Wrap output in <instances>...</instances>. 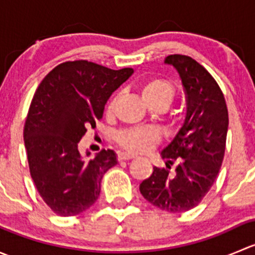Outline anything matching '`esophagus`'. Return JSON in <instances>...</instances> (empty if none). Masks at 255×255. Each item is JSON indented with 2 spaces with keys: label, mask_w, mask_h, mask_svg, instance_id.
I'll list each match as a JSON object with an SVG mask.
<instances>
[{
  "label": "esophagus",
  "mask_w": 255,
  "mask_h": 255,
  "mask_svg": "<svg viewBox=\"0 0 255 255\" xmlns=\"http://www.w3.org/2000/svg\"><path fill=\"white\" fill-rule=\"evenodd\" d=\"M134 158V155L133 154H129V153H118V160L122 161V160H129V159H133Z\"/></svg>",
  "instance_id": "34e87169"
}]
</instances>
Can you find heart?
Wrapping results in <instances>:
<instances>
[{
  "label": "heart",
  "mask_w": 255,
  "mask_h": 255,
  "mask_svg": "<svg viewBox=\"0 0 255 255\" xmlns=\"http://www.w3.org/2000/svg\"><path fill=\"white\" fill-rule=\"evenodd\" d=\"M140 94L149 107H161L165 110L173 102L175 96V89L173 84L165 79H151L140 86ZM118 96L112 97L107 110L111 111L117 102ZM160 137L158 132L151 128H128L117 133L116 142L121 148L130 153H142L149 150L159 143Z\"/></svg>",
  "instance_id": "1"
}]
</instances>
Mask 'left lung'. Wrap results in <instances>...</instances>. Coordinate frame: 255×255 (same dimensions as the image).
<instances>
[{"label": "left lung", "instance_id": "8db88e82", "mask_svg": "<svg viewBox=\"0 0 255 255\" xmlns=\"http://www.w3.org/2000/svg\"><path fill=\"white\" fill-rule=\"evenodd\" d=\"M179 73L186 95V117L171 143L161 151L166 168L139 185L146 201L163 211L180 213L196 207L212 187L226 150L228 110L225 96L210 73L187 55L165 58ZM177 163L171 173V165Z\"/></svg>", "mask_w": 255, "mask_h": 255}]
</instances>
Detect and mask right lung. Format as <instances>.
<instances>
[{"instance_id": "obj_1", "label": "right lung", "mask_w": 255, "mask_h": 255, "mask_svg": "<svg viewBox=\"0 0 255 255\" xmlns=\"http://www.w3.org/2000/svg\"><path fill=\"white\" fill-rule=\"evenodd\" d=\"M132 74V68L65 61L38 86L23 137L33 182L56 215L76 216L99 199L102 177L117 164L116 153L102 149L89 160L80 154L79 142L87 128L96 127L112 92Z\"/></svg>"}]
</instances>
